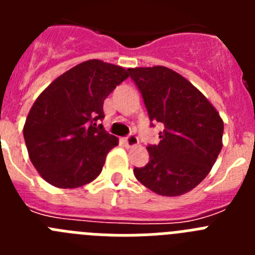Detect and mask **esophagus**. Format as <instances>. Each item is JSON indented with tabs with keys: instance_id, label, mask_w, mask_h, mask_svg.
<instances>
[{
	"instance_id": "1",
	"label": "esophagus",
	"mask_w": 255,
	"mask_h": 255,
	"mask_svg": "<svg viewBox=\"0 0 255 255\" xmlns=\"http://www.w3.org/2000/svg\"><path fill=\"white\" fill-rule=\"evenodd\" d=\"M124 143H125V145L128 148H132V147H136L139 144V139L136 135L134 134H130L128 135L125 139H124Z\"/></svg>"
}]
</instances>
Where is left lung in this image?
Wrapping results in <instances>:
<instances>
[{
    "mask_svg": "<svg viewBox=\"0 0 255 255\" xmlns=\"http://www.w3.org/2000/svg\"><path fill=\"white\" fill-rule=\"evenodd\" d=\"M152 123L163 124L149 162L134 175L155 194L177 197L206 179L221 149L224 121L194 85L164 66L128 69ZM153 126V124H150Z\"/></svg>",
    "mask_w": 255,
    "mask_h": 255,
    "instance_id": "1",
    "label": "left lung"
}]
</instances>
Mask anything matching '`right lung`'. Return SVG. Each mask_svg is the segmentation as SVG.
Listing matches in <instances>:
<instances>
[{
    "label": "right lung",
    "instance_id": "1",
    "mask_svg": "<svg viewBox=\"0 0 255 255\" xmlns=\"http://www.w3.org/2000/svg\"><path fill=\"white\" fill-rule=\"evenodd\" d=\"M129 78L101 60L76 65L39 94L24 125L29 158L48 184L73 189L93 181L107 153L119 144L102 124L103 102Z\"/></svg>",
    "mask_w": 255,
    "mask_h": 255
}]
</instances>
